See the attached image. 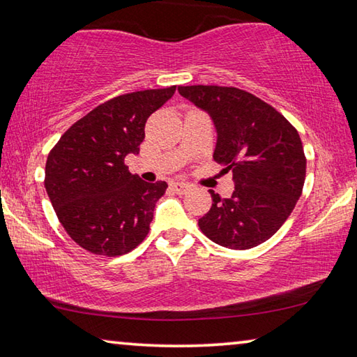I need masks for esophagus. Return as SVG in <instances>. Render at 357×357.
<instances>
[{
	"mask_svg": "<svg viewBox=\"0 0 357 357\" xmlns=\"http://www.w3.org/2000/svg\"><path fill=\"white\" fill-rule=\"evenodd\" d=\"M172 190L176 192V193H187L190 190V184H185V183H172Z\"/></svg>",
	"mask_w": 357,
	"mask_h": 357,
	"instance_id": "1",
	"label": "esophagus"
}]
</instances>
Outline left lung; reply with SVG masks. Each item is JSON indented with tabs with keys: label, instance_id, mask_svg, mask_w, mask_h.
<instances>
[{
	"label": "left lung",
	"instance_id": "obj_1",
	"mask_svg": "<svg viewBox=\"0 0 357 357\" xmlns=\"http://www.w3.org/2000/svg\"><path fill=\"white\" fill-rule=\"evenodd\" d=\"M206 112L217 132L214 160L233 173L231 197L209 190L213 206L198 225L227 249L245 250L268 241L298 203L305 155L298 130L257 96L228 86H178Z\"/></svg>",
	"mask_w": 357,
	"mask_h": 357
}]
</instances>
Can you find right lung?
Here are the masks:
<instances>
[{"mask_svg": "<svg viewBox=\"0 0 357 357\" xmlns=\"http://www.w3.org/2000/svg\"><path fill=\"white\" fill-rule=\"evenodd\" d=\"M176 86L104 102L64 132L45 164V190L69 236L96 255L118 257L146 238L165 181L144 183L124 165L140 153L144 124Z\"/></svg>", "mask_w": 357, "mask_h": 357, "instance_id": "1", "label": "right lung"}]
</instances>
